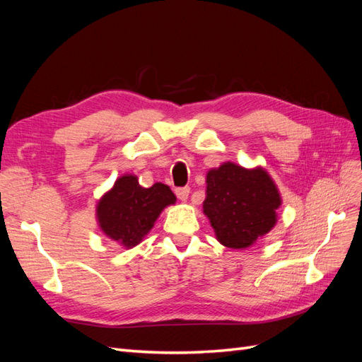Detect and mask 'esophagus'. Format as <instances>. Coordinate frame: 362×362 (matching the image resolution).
Wrapping results in <instances>:
<instances>
[{
  "label": "esophagus",
  "mask_w": 362,
  "mask_h": 362,
  "mask_svg": "<svg viewBox=\"0 0 362 362\" xmlns=\"http://www.w3.org/2000/svg\"><path fill=\"white\" fill-rule=\"evenodd\" d=\"M175 193H177V198L181 199V201H185L189 198L190 194V187H178L177 190H175Z\"/></svg>",
  "instance_id": "34e87169"
}]
</instances>
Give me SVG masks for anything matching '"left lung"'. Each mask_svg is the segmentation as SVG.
Wrapping results in <instances>:
<instances>
[{
	"label": "left lung",
	"mask_w": 362,
	"mask_h": 362,
	"mask_svg": "<svg viewBox=\"0 0 362 362\" xmlns=\"http://www.w3.org/2000/svg\"><path fill=\"white\" fill-rule=\"evenodd\" d=\"M279 205L276 185L262 169L225 163L206 175L204 213L226 247L245 249L267 234L276 223Z\"/></svg>",
	"instance_id": "1"
}]
</instances>
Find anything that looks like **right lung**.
I'll return each instance as SVG.
<instances>
[{
	"label": "right lung",
	"mask_w": 362,
	"mask_h": 362,
	"mask_svg": "<svg viewBox=\"0 0 362 362\" xmlns=\"http://www.w3.org/2000/svg\"><path fill=\"white\" fill-rule=\"evenodd\" d=\"M175 199L168 185L157 182L145 189L133 175H125L98 204V221L104 234L120 245L133 247L154 226L163 208Z\"/></svg>",
	"instance_id": "right-lung-1"
}]
</instances>
